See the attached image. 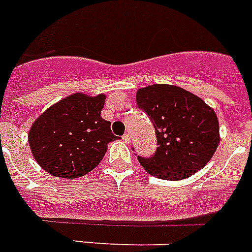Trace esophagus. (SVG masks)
Segmentation results:
<instances>
[{
    "label": "esophagus",
    "instance_id": "esophagus-1",
    "mask_svg": "<svg viewBox=\"0 0 252 252\" xmlns=\"http://www.w3.org/2000/svg\"><path fill=\"white\" fill-rule=\"evenodd\" d=\"M130 134H128V132H126V134L124 135V136H122V140L125 141V143H128V141H130Z\"/></svg>",
    "mask_w": 252,
    "mask_h": 252
}]
</instances>
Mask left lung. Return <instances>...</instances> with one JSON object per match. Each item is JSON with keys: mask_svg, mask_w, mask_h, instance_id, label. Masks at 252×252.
I'll list each match as a JSON object with an SVG mask.
<instances>
[{"mask_svg": "<svg viewBox=\"0 0 252 252\" xmlns=\"http://www.w3.org/2000/svg\"><path fill=\"white\" fill-rule=\"evenodd\" d=\"M136 103L152 120L158 144L154 156H137L148 173L178 181L212 159L219 144V124L201 98L176 85L154 84L137 90Z\"/></svg>", "mask_w": 252, "mask_h": 252, "instance_id": "left-lung-1", "label": "left lung"}]
</instances>
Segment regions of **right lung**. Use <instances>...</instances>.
<instances>
[{
    "instance_id": "1",
    "label": "right lung",
    "mask_w": 252,
    "mask_h": 252,
    "mask_svg": "<svg viewBox=\"0 0 252 252\" xmlns=\"http://www.w3.org/2000/svg\"><path fill=\"white\" fill-rule=\"evenodd\" d=\"M104 99V94H71L36 118L28 140L44 171L56 177L77 178L99 164L108 143L117 139L111 122L100 117Z\"/></svg>"
}]
</instances>
